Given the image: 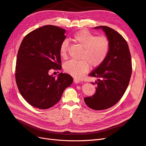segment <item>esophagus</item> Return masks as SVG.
<instances>
[{"label":"esophagus","instance_id":"34e87169","mask_svg":"<svg viewBox=\"0 0 146 146\" xmlns=\"http://www.w3.org/2000/svg\"><path fill=\"white\" fill-rule=\"evenodd\" d=\"M74 82L75 83H77V84L80 82V81L78 79H77V78H74Z\"/></svg>","mask_w":146,"mask_h":146}]
</instances>
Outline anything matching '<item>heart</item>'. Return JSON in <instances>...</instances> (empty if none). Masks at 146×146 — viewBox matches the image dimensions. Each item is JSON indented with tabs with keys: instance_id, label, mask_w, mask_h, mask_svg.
<instances>
[{
	"instance_id": "obj_1",
	"label": "heart",
	"mask_w": 146,
	"mask_h": 146,
	"mask_svg": "<svg viewBox=\"0 0 146 146\" xmlns=\"http://www.w3.org/2000/svg\"><path fill=\"white\" fill-rule=\"evenodd\" d=\"M72 40L83 48L80 61L70 60L64 65L66 72L72 76L80 78L88 70L90 66L98 67L104 63L110 51V42L105 36H96L86 30H82L75 33ZM68 41L64 40L61 43L60 55L63 58L67 57Z\"/></svg>"
}]
</instances>
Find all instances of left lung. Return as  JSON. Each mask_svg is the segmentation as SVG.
Instances as JSON below:
<instances>
[{
	"label": "left lung",
	"instance_id": "1",
	"mask_svg": "<svg viewBox=\"0 0 146 146\" xmlns=\"http://www.w3.org/2000/svg\"><path fill=\"white\" fill-rule=\"evenodd\" d=\"M94 29L103 30L110 40V48L104 63L89 75L99 78L94 83L98 85L96 93L84 100L90 108L102 110L117 104L125 93L132 72L131 60L129 46L121 34L107 26Z\"/></svg>",
	"mask_w": 146,
	"mask_h": 146
}]
</instances>
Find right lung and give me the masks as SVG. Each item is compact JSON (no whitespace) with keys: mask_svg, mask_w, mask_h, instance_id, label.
I'll return each instance as SVG.
<instances>
[{"mask_svg":"<svg viewBox=\"0 0 146 146\" xmlns=\"http://www.w3.org/2000/svg\"><path fill=\"white\" fill-rule=\"evenodd\" d=\"M66 30L47 25L34 30L24 38L17 52L15 78L21 96L32 107L45 110L60 100L72 77L61 72L56 78L50 75L61 69V43Z\"/></svg>","mask_w":146,"mask_h":146,"instance_id":"1","label":"right lung"}]
</instances>
